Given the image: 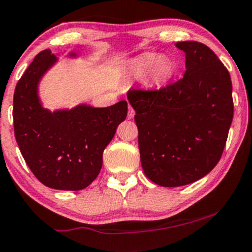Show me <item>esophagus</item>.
<instances>
[{
	"label": "esophagus",
	"mask_w": 252,
	"mask_h": 252,
	"mask_svg": "<svg viewBox=\"0 0 252 252\" xmlns=\"http://www.w3.org/2000/svg\"><path fill=\"white\" fill-rule=\"evenodd\" d=\"M133 116H134V109L131 107V105H129V107H128V113H127V118H128V119H133Z\"/></svg>",
	"instance_id": "1"
}]
</instances>
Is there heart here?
<instances>
[{"label": "heart", "mask_w": 252, "mask_h": 252, "mask_svg": "<svg viewBox=\"0 0 252 252\" xmlns=\"http://www.w3.org/2000/svg\"><path fill=\"white\" fill-rule=\"evenodd\" d=\"M133 71L140 77L149 73V80L151 84L162 85L174 75L175 63L167 56H158L156 54L148 53L136 60Z\"/></svg>", "instance_id": "1"}]
</instances>
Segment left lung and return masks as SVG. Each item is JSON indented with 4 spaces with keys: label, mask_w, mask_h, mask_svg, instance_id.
Segmentation results:
<instances>
[{
    "label": "left lung",
    "mask_w": 252,
    "mask_h": 252,
    "mask_svg": "<svg viewBox=\"0 0 252 252\" xmlns=\"http://www.w3.org/2000/svg\"><path fill=\"white\" fill-rule=\"evenodd\" d=\"M175 45L185 53L181 79L158 90L127 93L136 110L143 170L164 188L194 183L218 164L234 110L231 77L215 53L193 40Z\"/></svg>",
    "instance_id": "1"
}]
</instances>
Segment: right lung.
<instances>
[{
  "mask_svg": "<svg viewBox=\"0 0 252 252\" xmlns=\"http://www.w3.org/2000/svg\"><path fill=\"white\" fill-rule=\"evenodd\" d=\"M56 61L40 51L20 78L13 99L15 139L34 177L55 190L88 188L99 174L103 151L127 115V102L107 108L78 105L50 113L39 103L37 85Z\"/></svg>",
  "mask_w": 252,
  "mask_h": 252,
  "instance_id": "obj_1",
  "label": "right lung"
}]
</instances>
